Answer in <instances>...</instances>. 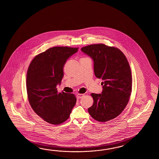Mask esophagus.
Instances as JSON below:
<instances>
[{
	"label": "esophagus",
	"mask_w": 159,
	"mask_h": 159,
	"mask_svg": "<svg viewBox=\"0 0 159 159\" xmlns=\"http://www.w3.org/2000/svg\"><path fill=\"white\" fill-rule=\"evenodd\" d=\"M77 97H78V98H82L84 96V94H77Z\"/></svg>",
	"instance_id": "esophagus-1"
}]
</instances>
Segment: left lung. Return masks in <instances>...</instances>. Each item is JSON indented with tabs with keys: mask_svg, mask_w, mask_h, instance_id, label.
Returning a JSON list of instances; mask_svg holds the SVG:
<instances>
[{
	"mask_svg": "<svg viewBox=\"0 0 159 159\" xmlns=\"http://www.w3.org/2000/svg\"><path fill=\"white\" fill-rule=\"evenodd\" d=\"M81 51L92 58L95 75L103 81L101 94H91L94 103L88 108L89 113L98 122L115 118L125 108L131 93L129 62L120 50L105 44L89 45Z\"/></svg>",
	"mask_w": 159,
	"mask_h": 159,
	"instance_id": "left-lung-1",
	"label": "left lung"
}]
</instances>
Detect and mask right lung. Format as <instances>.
Returning <instances> with one entry per match:
<instances>
[{"instance_id":"add662e5","label":"right lung","mask_w":159,"mask_h":159,"mask_svg":"<svg viewBox=\"0 0 159 159\" xmlns=\"http://www.w3.org/2000/svg\"><path fill=\"white\" fill-rule=\"evenodd\" d=\"M78 48L55 47L38 54L30 62L27 74V91L31 107L45 122L60 125L69 117L76 103L73 94L58 93L66 60Z\"/></svg>"}]
</instances>
